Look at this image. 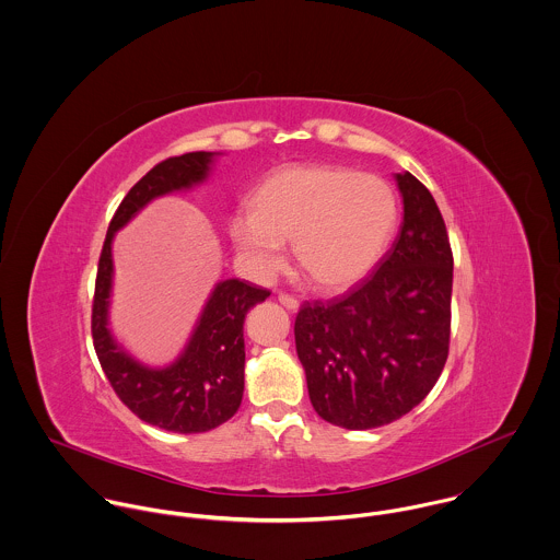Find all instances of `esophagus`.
I'll return each instance as SVG.
<instances>
[{"instance_id": "1", "label": "esophagus", "mask_w": 560, "mask_h": 560, "mask_svg": "<svg viewBox=\"0 0 560 560\" xmlns=\"http://www.w3.org/2000/svg\"><path fill=\"white\" fill-rule=\"evenodd\" d=\"M279 303L288 311H296L301 307V303L294 296H290V294H279Z\"/></svg>"}]
</instances>
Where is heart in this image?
<instances>
[{
	"label": "heart",
	"instance_id": "1",
	"mask_svg": "<svg viewBox=\"0 0 560 560\" xmlns=\"http://www.w3.org/2000/svg\"><path fill=\"white\" fill-rule=\"evenodd\" d=\"M397 223L388 183L335 165H288L250 195V212L230 219L234 250L257 281H270L292 241L296 266L322 290L359 283Z\"/></svg>",
	"mask_w": 560,
	"mask_h": 560
}]
</instances>
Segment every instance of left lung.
I'll return each mask as SVG.
<instances>
[{"label": "left lung", "mask_w": 560, "mask_h": 560, "mask_svg": "<svg viewBox=\"0 0 560 560\" xmlns=\"http://www.w3.org/2000/svg\"><path fill=\"white\" fill-rule=\"evenodd\" d=\"M404 221L372 275L343 299L305 303L296 352L315 412L346 430L397 421L434 388L448 357L453 253L434 197L395 174Z\"/></svg>", "instance_id": "1"}]
</instances>
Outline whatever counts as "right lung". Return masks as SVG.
<instances>
[{
	"instance_id": "right-lung-1",
	"label": "right lung",
	"mask_w": 560,
	"mask_h": 560,
	"mask_svg": "<svg viewBox=\"0 0 560 560\" xmlns=\"http://www.w3.org/2000/svg\"><path fill=\"white\" fill-rule=\"evenodd\" d=\"M219 152H188L152 167L126 192L98 259L92 337L116 395L141 421L174 434H201L230 421L245 390V335L250 307L270 296L241 279L214 283L185 350L163 368L137 361L109 328L114 292V238L150 201L206 183Z\"/></svg>"
}]
</instances>
